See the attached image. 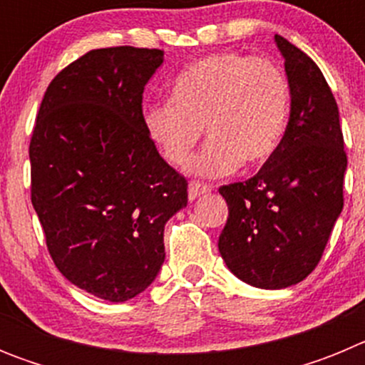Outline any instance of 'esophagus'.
<instances>
[{"label":"esophagus","instance_id":"1","mask_svg":"<svg viewBox=\"0 0 365 365\" xmlns=\"http://www.w3.org/2000/svg\"><path fill=\"white\" fill-rule=\"evenodd\" d=\"M212 186L205 185V182H199V180H192L188 186V199L190 201H195L197 197L205 195V193H210Z\"/></svg>","mask_w":365,"mask_h":365}]
</instances>
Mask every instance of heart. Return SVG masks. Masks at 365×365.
<instances>
[{
	"mask_svg": "<svg viewBox=\"0 0 365 365\" xmlns=\"http://www.w3.org/2000/svg\"><path fill=\"white\" fill-rule=\"evenodd\" d=\"M291 113V89L283 71L267 58L237 53L212 54L180 71L170 100L144 111V125L172 166L190 164L193 173L228 175L235 168L257 166L278 150Z\"/></svg>",
	"mask_w": 365,
	"mask_h": 365,
	"instance_id": "1",
	"label": "heart"
}]
</instances>
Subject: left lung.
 I'll use <instances>...</instances> for the list:
<instances>
[{
	"mask_svg": "<svg viewBox=\"0 0 365 365\" xmlns=\"http://www.w3.org/2000/svg\"><path fill=\"white\" fill-rule=\"evenodd\" d=\"M291 117L259 172L219 188L228 205L219 252L228 269L259 289H285L316 269L344 208L347 155L340 115L320 67L285 38Z\"/></svg>",
	"mask_w": 365,
	"mask_h": 365,
	"instance_id": "left-lung-1",
	"label": "left lung"
}]
</instances>
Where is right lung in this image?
<instances>
[{
    "label": "right lung",
    "mask_w": 365,
    "mask_h": 365,
    "mask_svg": "<svg viewBox=\"0 0 365 365\" xmlns=\"http://www.w3.org/2000/svg\"><path fill=\"white\" fill-rule=\"evenodd\" d=\"M163 60L128 45L80 56L47 87L29 146L32 206L54 265L108 302L153 283L164 225L188 202V182L144 125V86Z\"/></svg>",
    "instance_id": "right-lung-1"
}]
</instances>
